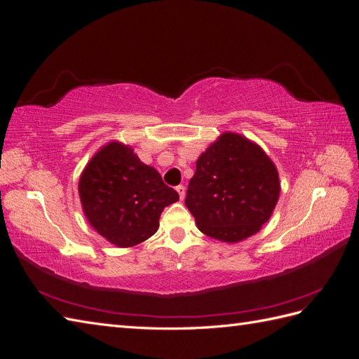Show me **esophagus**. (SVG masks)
I'll list each match as a JSON object with an SVG mask.
<instances>
[{"mask_svg":"<svg viewBox=\"0 0 359 359\" xmlns=\"http://www.w3.org/2000/svg\"><path fill=\"white\" fill-rule=\"evenodd\" d=\"M177 191H178V194H180V199L184 201V198H186V187H184V186H178V187H177Z\"/></svg>","mask_w":359,"mask_h":359,"instance_id":"34e87169","label":"esophagus"}]
</instances>
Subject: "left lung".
I'll return each instance as SVG.
<instances>
[{"mask_svg": "<svg viewBox=\"0 0 359 359\" xmlns=\"http://www.w3.org/2000/svg\"><path fill=\"white\" fill-rule=\"evenodd\" d=\"M278 196V172L265 151L226 132L198 158L186 206L202 233L238 243L260 231Z\"/></svg>", "mask_w": 359, "mask_h": 359, "instance_id": "left-lung-1", "label": "left lung"}]
</instances>
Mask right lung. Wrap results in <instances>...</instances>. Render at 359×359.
<instances>
[{"label": "right lung", "instance_id": "obj_1", "mask_svg": "<svg viewBox=\"0 0 359 359\" xmlns=\"http://www.w3.org/2000/svg\"><path fill=\"white\" fill-rule=\"evenodd\" d=\"M79 198L90 224L116 247L153 236L163 210L180 199L154 168L121 142L104 145L90 160L79 178Z\"/></svg>", "mask_w": 359, "mask_h": 359}]
</instances>
